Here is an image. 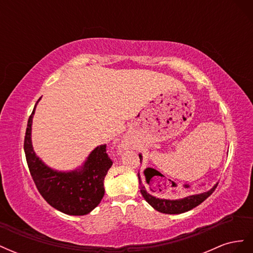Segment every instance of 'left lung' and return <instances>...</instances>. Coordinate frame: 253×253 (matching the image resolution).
Listing matches in <instances>:
<instances>
[{
    "label": "left lung",
    "instance_id": "obj_1",
    "mask_svg": "<svg viewBox=\"0 0 253 253\" xmlns=\"http://www.w3.org/2000/svg\"><path fill=\"white\" fill-rule=\"evenodd\" d=\"M139 158L141 162V159H142L141 154H139ZM138 178H139V185L141 187L140 192H141L144 200L147 201L155 210L162 212V213H166V214H179V213L187 212L191 209L195 208V207L201 205L205 200H207V198H208L213 193V191L215 190V188L217 187V185H215L211 190L207 191V192H204L202 194L187 196L185 198H181V200H175V201L164 200V198L155 197L147 192V190H145V188L142 186L139 173H138Z\"/></svg>",
    "mask_w": 253,
    "mask_h": 253
}]
</instances>
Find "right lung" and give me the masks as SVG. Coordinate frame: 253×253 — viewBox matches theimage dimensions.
I'll list each match as a JSON object with an SVG mask.
<instances>
[{
	"label": "right lung",
	"instance_id": "1",
	"mask_svg": "<svg viewBox=\"0 0 253 253\" xmlns=\"http://www.w3.org/2000/svg\"><path fill=\"white\" fill-rule=\"evenodd\" d=\"M40 99L28 118L24 139L30 175L38 191L53 208L68 215H85L100 204L104 195V177L113 165L106 153V144L91 152L81 169L71 172L50 169L36 155L32 144L33 118Z\"/></svg>",
	"mask_w": 253,
	"mask_h": 253
}]
</instances>
